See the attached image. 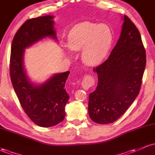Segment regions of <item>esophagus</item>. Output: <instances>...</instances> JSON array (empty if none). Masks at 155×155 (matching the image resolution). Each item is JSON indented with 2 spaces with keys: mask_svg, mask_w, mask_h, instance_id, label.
Returning <instances> with one entry per match:
<instances>
[{
  "mask_svg": "<svg viewBox=\"0 0 155 155\" xmlns=\"http://www.w3.org/2000/svg\"><path fill=\"white\" fill-rule=\"evenodd\" d=\"M95 84V80L91 74H86L82 80V87L84 89H88Z\"/></svg>",
  "mask_w": 155,
  "mask_h": 155,
  "instance_id": "obj_1",
  "label": "esophagus"
}]
</instances>
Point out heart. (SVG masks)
I'll use <instances>...</instances> for the list:
<instances>
[{
    "mask_svg": "<svg viewBox=\"0 0 155 155\" xmlns=\"http://www.w3.org/2000/svg\"><path fill=\"white\" fill-rule=\"evenodd\" d=\"M112 36L106 25L83 22L70 31L68 44L72 50H81L85 64L94 66L106 57L111 46Z\"/></svg>",
    "mask_w": 155,
    "mask_h": 155,
    "instance_id": "obj_1",
    "label": "heart"
}]
</instances>
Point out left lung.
<instances>
[{
    "mask_svg": "<svg viewBox=\"0 0 155 155\" xmlns=\"http://www.w3.org/2000/svg\"><path fill=\"white\" fill-rule=\"evenodd\" d=\"M124 21L120 36L109 58L93 69L98 83L89 94L88 110L97 124H111L119 119L140 90L146 49L134 23L126 15Z\"/></svg>",
    "mask_w": 155,
    "mask_h": 155,
    "instance_id": "1",
    "label": "left lung"
}]
</instances>
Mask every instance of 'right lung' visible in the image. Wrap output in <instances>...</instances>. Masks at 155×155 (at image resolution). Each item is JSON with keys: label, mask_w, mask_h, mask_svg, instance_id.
Returning a JSON list of instances; mask_svg holds the SVG:
<instances>
[{"label": "right lung", "mask_w": 155, "mask_h": 155, "mask_svg": "<svg viewBox=\"0 0 155 155\" xmlns=\"http://www.w3.org/2000/svg\"><path fill=\"white\" fill-rule=\"evenodd\" d=\"M51 15L29 19L15 35L11 46L9 74L21 106L31 121L41 127L55 126L64 120L69 95L65 83L70 71L54 74L40 86H34L25 73V48L46 37L56 39Z\"/></svg>", "instance_id": "right-lung-1"}]
</instances>
